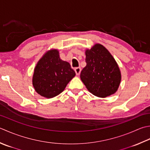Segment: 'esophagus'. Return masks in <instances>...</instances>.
I'll return each instance as SVG.
<instances>
[{
  "label": "esophagus",
  "instance_id": "esophagus-1",
  "mask_svg": "<svg viewBox=\"0 0 150 150\" xmlns=\"http://www.w3.org/2000/svg\"><path fill=\"white\" fill-rule=\"evenodd\" d=\"M75 71L76 73V75H79V74L81 73V68L80 67H75Z\"/></svg>",
  "mask_w": 150,
  "mask_h": 150
}]
</instances>
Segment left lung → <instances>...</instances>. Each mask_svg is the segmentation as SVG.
<instances>
[{"instance_id":"1","label":"left lung","mask_w":150,"mask_h":150,"mask_svg":"<svg viewBox=\"0 0 150 150\" xmlns=\"http://www.w3.org/2000/svg\"><path fill=\"white\" fill-rule=\"evenodd\" d=\"M85 54L86 66L80 77L88 90L99 98L114 94L121 82V73L112 56L99 43L86 50Z\"/></svg>"}]
</instances>
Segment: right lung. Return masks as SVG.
Masks as SVG:
<instances>
[{"label":"right lung","instance_id":"add662e5","mask_svg":"<svg viewBox=\"0 0 150 150\" xmlns=\"http://www.w3.org/2000/svg\"><path fill=\"white\" fill-rule=\"evenodd\" d=\"M75 75L69 63L60 59L58 50L51 49L35 67L32 84L38 94L52 98L62 92Z\"/></svg>","mask_w":150,"mask_h":150}]
</instances>
